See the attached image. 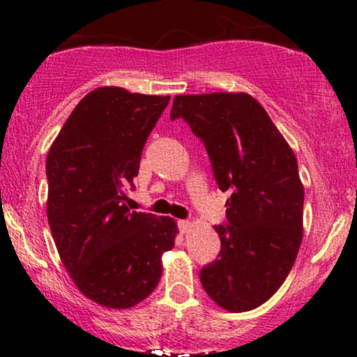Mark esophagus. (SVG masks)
Instances as JSON below:
<instances>
[{"mask_svg": "<svg viewBox=\"0 0 357 357\" xmlns=\"http://www.w3.org/2000/svg\"><path fill=\"white\" fill-rule=\"evenodd\" d=\"M178 225H179V230H181V233H188L192 227L191 221H188V220H179Z\"/></svg>", "mask_w": 357, "mask_h": 357, "instance_id": "obj_1", "label": "esophagus"}]
</instances>
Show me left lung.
Listing matches in <instances>:
<instances>
[{
    "mask_svg": "<svg viewBox=\"0 0 357 357\" xmlns=\"http://www.w3.org/2000/svg\"><path fill=\"white\" fill-rule=\"evenodd\" d=\"M203 141L221 191H230L228 227H215L220 255L199 272L204 292L228 312H247L284 284L304 236V184L292 147L250 93L176 96Z\"/></svg>",
    "mask_w": 357,
    "mask_h": 357,
    "instance_id": "left-lung-1",
    "label": "left lung"
}]
</instances>
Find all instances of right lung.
<instances>
[{"mask_svg":"<svg viewBox=\"0 0 357 357\" xmlns=\"http://www.w3.org/2000/svg\"><path fill=\"white\" fill-rule=\"evenodd\" d=\"M169 96L99 87L72 110L47 155V216L63 267L85 297L130 309L153 294L174 247L169 216L130 211L126 188Z\"/></svg>","mask_w":357,"mask_h":357,"instance_id":"obj_1","label":"right lung"}]
</instances>
